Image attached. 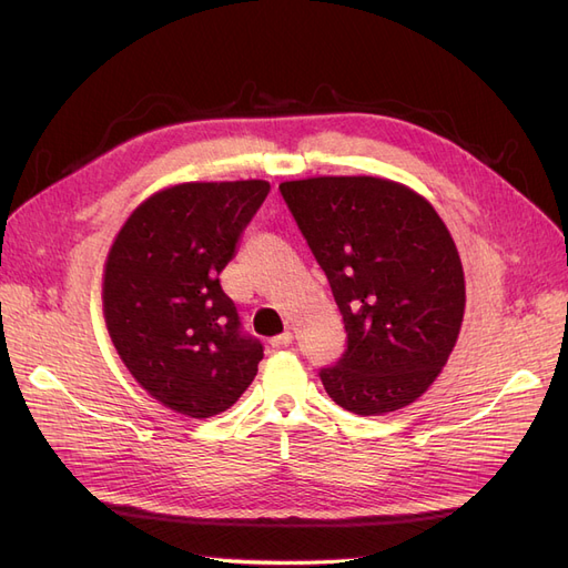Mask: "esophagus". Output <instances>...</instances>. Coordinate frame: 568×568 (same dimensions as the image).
Instances as JSON below:
<instances>
[{
  "instance_id": "34e87169",
  "label": "esophagus",
  "mask_w": 568,
  "mask_h": 568,
  "mask_svg": "<svg viewBox=\"0 0 568 568\" xmlns=\"http://www.w3.org/2000/svg\"><path fill=\"white\" fill-rule=\"evenodd\" d=\"M270 343H272V348H286V346H291V343H294V334L284 332L280 336H274Z\"/></svg>"
}]
</instances>
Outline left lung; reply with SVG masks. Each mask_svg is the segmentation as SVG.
I'll list each match as a JSON object with an SVG mask.
<instances>
[{"instance_id":"1","label":"left lung","mask_w":568,"mask_h":568,"mask_svg":"<svg viewBox=\"0 0 568 568\" xmlns=\"http://www.w3.org/2000/svg\"><path fill=\"white\" fill-rule=\"evenodd\" d=\"M280 192L346 324V353L320 369L324 390L363 417L415 403L448 363L467 303L445 222L384 178H307Z\"/></svg>"}]
</instances>
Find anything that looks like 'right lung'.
<instances>
[{
    "label": "right lung",
    "instance_id": "right-lung-1",
    "mask_svg": "<svg viewBox=\"0 0 568 568\" xmlns=\"http://www.w3.org/2000/svg\"><path fill=\"white\" fill-rule=\"evenodd\" d=\"M267 192L265 180L161 189L136 205L109 251V336L136 384L180 415H220L257 374L263 343L242 332L220 272Z\"/></svg>",
    "mask_w": 568,
    "mask_h": 568
}]
</instances>
